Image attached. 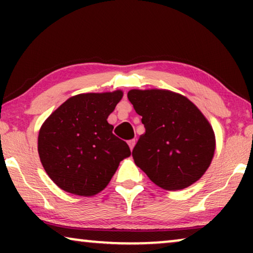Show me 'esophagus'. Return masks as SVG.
<instances>
[{
	"label": "esophagus",
	"mask_w": 253,
	"mask_h": 253,
	"mask_svg": "<svg viewBox=\"0 0 253 253\" xmlns=\"http://www.w3.org/2000/svg\"><path fill=\"white\" fill-rule=\"evenodd\" d=\"M127 144H129L130 150H132V148L134 147V145H136V140H134V139H131V140L127 141Z\"/></svg>",
	"instance_id": "1"
}]
</instances>
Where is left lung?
<instances>
[{"label":"left lung","instance_id":"1","mask_svg":"<svg viewBox=\"0 0 253 253\" xmlns=\"http://www.w3.org/2000/svg\"><path fill=\"white\" fill-rule=\"evenodd\" d=\"M127 99L145 126L132 151L134 164L168 191L198 181L215 152L213 127L198 107L169 89H130Z\"/></svg>","mask_w":253,"mask_h":253}]
</instances>
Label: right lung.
<instances>
[{
  "label": "right lung",
  "instance_id": "add662e5",
  "mask_svg": "<svg viewBox=\"0 0 253 253\" xmlns=\"http://www.w3.org/2000/svg\"><path fill=\"white\" fill-rule=\"evenodd\" d=\"M123 91L82 93L54 110L40 127L38 152L51 181L65 192L94 196L108 185L120 162L131 155L113 134L108 116Z\"/></svg>",
  "mask_w": 253,
  "mask_h": 253
}]
</instances>
